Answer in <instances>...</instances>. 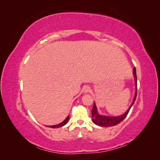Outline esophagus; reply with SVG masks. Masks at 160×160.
<instances>
[{
  "instance_id": "34e87169",
  "label": "esophagus",
  "mask_w": 160,
  "mask_h": 160,
  "mask_svg": "<svg viewBox=\"0 0 160 160\" xmlns=\"http://www.w3.org/2000/svg\"><path fill=\"white\" fill-rule=\"evenodd\" d=\"M82 91H83L84 93H89V92H90V91H91V88H90L89 86L86 85V86H84L83 87Z\"/></svg>"
}]
</instances>
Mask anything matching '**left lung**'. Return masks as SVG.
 Wrapping results in <instances>:
<instances>
[{
    "mask_svg": "<svg viewBox=\"0 0 160 160\" xmlns=\"http://www.w3.org/2000/svg\"><path fill=\"white\" fill-rule=\"evenodd\" d=\"M133 74H134V77L135 79V83H136V86H137V75H136V69L135 68L133 69ZM136 90H137V87H136ZM137 97V91L135 92V98L134 100L132 101V103L131 104V107H129L127 111L124 114H123L121 116H118V117H109V116H103V115H100L98 114V112L97 111L96 104H93V107L92 108V111H91V113H92V120L94 124H96L98 126H100V127H112V126H115L120 122L124 120V119L127 117V115H128L129 111H130L131 107L132 106V104H134L135 99H136Z\"/></svg>",
    "mask_w": 160,
    "mask_h": 160,
    "instance_id": "obj_1",
    "label": "left lung"
}]
</instances>
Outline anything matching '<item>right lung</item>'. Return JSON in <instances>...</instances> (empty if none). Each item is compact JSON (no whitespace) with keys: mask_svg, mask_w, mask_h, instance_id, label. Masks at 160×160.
<instances>
[{"mask_svg":"<svg viewBox=\"0 0 160 160\" xmlns=\"http://www.w3.org/2000/svg\"><path fill=\"white\" fill-rule=\"evenodd\" d=\"M69 116H67V118L65 119V120H64L62 122H61L60 124H57V125L48 126V127H52V128H58V127H62V126L65 125V124L67 123L68 121H69Z\"/></svg>","mask_w":160,"mask_h":160,"instance_id":"obj_1","label":"right lung"}]
</instances>
